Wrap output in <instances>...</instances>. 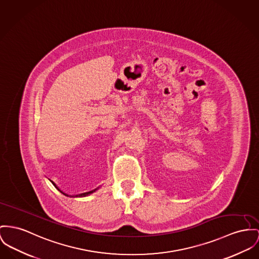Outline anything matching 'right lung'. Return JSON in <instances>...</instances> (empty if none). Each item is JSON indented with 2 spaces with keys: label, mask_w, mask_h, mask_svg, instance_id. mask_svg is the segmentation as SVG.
<instances>
[{
  "label": "right lung",
  "mask_w": 259,
  "mask_h": 259,
  "mask_svg": "<svg viewBox=\"0 0 259 259\" xmlns=\"http://www.w3.org/2000/svg\"><path fill=\"white\" fill-rule=\"evenodd\" d=\"M51 182H52V181H51ZM52 184H53V185H54V186H55V188H56V189H57V190H60V191H61V192H62V193H63V194H65V195H67V196H69V195H68V194H67V193H65V192H63V191H62V190H60V189H59V188H58V187H57V186H56V185H55V184H54V183H53V182H52ZM97 190V189H95V190H91V191H88V192H84V193H80V194H76V195H73V196H71V197H82V196H87V195H88V194H90V193H92V192H94V191H95V190ZM69 196H70V195H69Z\"/></svg>",
  "instance_id": "obj_1"
}]
</instances>
